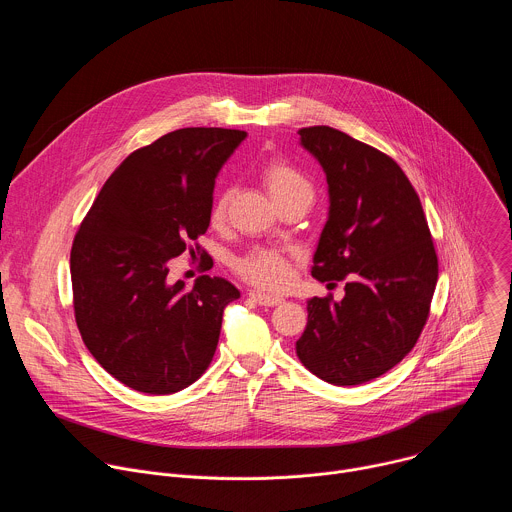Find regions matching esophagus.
<instances>
[{"label": "esophagus", "mask_w": 512, "mask_h": 512, "mask_svg": "<svg viewBox=\"0 0 512 512\" xmlns=\"http://www.w3.org/2000/svg\"><path fill=\"white\" fill-rule=\"evenodd\" d=\"M249 298L253 302H257L259 306H277L283 302V298L279 296H269V294H261V291H249Z\"/></svg>", "instance_id": "obj_1"}]
</instances>
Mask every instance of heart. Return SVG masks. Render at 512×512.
I'll return each instance as SVG.
<instances>
[{
  "label": "heart",
  "mask_w": 512,
  "mask_h": 512,
  "mask_svg": "<svg viewBox=\"0 0 512 512\" xmlns=\"http://www.w3.org/2000/svg\"><path fill=\"white\" fill-rule=\"evenodd\" d=\"M261 182L277 206L298 198L312 202L314 198L312 182L298 168H294L281 158L269 160L261 168ZM229 200H231L229 190L218 194L210 210L212 225H221L225 221ZM233 269L247 283L265 291H277V289H283L291 277V259L285 251H279V249L255 247V249H249L245 255H241L233 263Z\"/></svg>",
  "instance_id": "heart-1"
}]
</instances>
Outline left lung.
Masks as SVG:
<instances>
[{"mask_svg": "<svg viewBox=\"0 0 512 512\" xmlns=\"http://www.w3.org/2000/svg\"><path fill=\"white\" fill-rule=\"evenodd\" d=\"M298 133L330 194L312 277L346 285L340 302H308L296 352L322 381L362 385L415 346L437 283V255L419 196L393 158L328 125Z\"/></svg>", "mask_w": 512, "mask_h": 512, "instance_id": "obj_1", "label": "left lung"}]
</instances>
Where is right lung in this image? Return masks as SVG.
<instances>
[{
	"mask_svg": "<svg viewBox=\"0 0 512 512\" xmlns=\"http://www.w3.org/2000/svg\"><path fill=\"white\" fill-rule=\"evenodd\" d=\"M245 137L223 127L162 135L121 162L81 223L70 251L75 320L95 360L129 389L182 391L214 356L239 289L210 275L188 289L168 283V271L174 257L194 255L214 178Z\"/></svg>",
	"mask_w": 512,
	"mask_h": 512,
	"instance_id": "right-lung-1",
	"label": "right lung"
}]
</instances>
